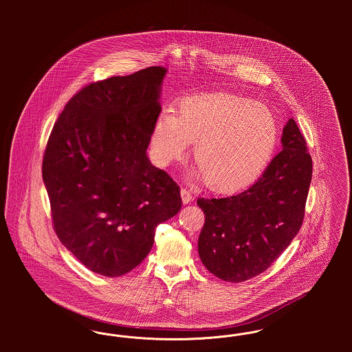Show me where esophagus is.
<instances>
[{"mask_svg":"<svg viewBox=\"0 0 352 352\" xmlns=\"http://www.w3.org/2000/svg\"><path fill=\"white\" fill-rule=\"evenodd\" d=\"M181 198L184 204H188L190 201H192V192L188 190V188H181Z\"/></svg>","mask_w":352,"mask_h":352,"instance_id":"1","label":"esophagus"}]
</instances>
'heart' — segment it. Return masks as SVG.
I'll list each match as a JSON object with an SVG mask.
<instances>
[{
    "instance_id": "heart-1",
    "label": "heart",
    "mask_w": 352,
    "mask_h": 352,
    "mask_svg": "<svg viewBox=\"0 0 352 352\" xmlns=\"http://www.w3.org/2000/svg\"><path fill=\"white\" fill-rule=\"evenodd\" d=\"M278 138L276 118L263 104L231 94H201L178 101L175 113L155 118L149 148L161 168L184 158L194 142V160L207 186L236 192L260 178Z\"/></svg>"
}]
</instances>
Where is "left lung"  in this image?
<instances>
[{
  "label": "left lung",
  "instance_id": "left-lung-1",
  "mask_svg": "<svg viewBox=\"0 0 352 352\" xmlns=\"http://www.w3.org/2000/svg\"><path fill=\"white\" fill-rule=\"evenodd\" d=\"M281 144L283 151L250 188L197 201L206 217L199 257L223 281L243 283L265 272L301 228L313 162L293 118L284 126Z\"/></svg>",
  "mask_w": 352,
  "mask_h": 352
}]
</instances>
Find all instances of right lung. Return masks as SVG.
Returning <instances> with one entry per match:
<instances>
[{"label":"right lung","instance_id":"add662e5","mask_svg":"<svg viewBox=\"0 0 352 352\" xmlns=\"http://www.w3.org/2000/svg\"><path fill=\"white\" fill-rule=\"evenodd\" d=\"M166 68L89 84L68 101L42 177L60 243L87 268L118 277L151 252L155 227L182 207L179 186L146 149Z\"/></svg>","mask_w":352,"mask_h":352}]
</instances>
